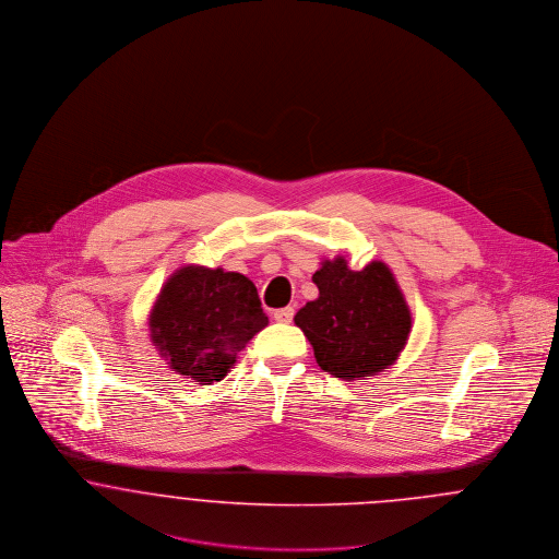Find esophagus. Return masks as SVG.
Listing matches in <instances>:
<instances>
[{
    "instance_id": "34e87169",
    "label": "esophagus",
    "mask_w": 559,
    "mask_h": 559,
    "mask_svg": "<svg viewBox=\"0 0 559 559\" xmlns=\"http://www.w3.org/2000/svg\"><path fill=\"white\" fill-rule=\"evenodd\" d=\"M293 314H295V310H293L292 306H287V308H281V310L274 312V320L283 322V324H289L293 320Z\"/></svg>"
}]
</instances>
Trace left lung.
Wrapping results in <instances>:
<instances>
[{"instance_id": "left-lung-1", "label": "left lung", "mask_w": 559, "mask_h": 559, "mask_svg": "<svg viewBox=\"0 0 559 559\" xmlns=\"http://www.w3.org/2000/svg\"><path fill=\"white\" fill-rule=\"evenodd\" d=\"M312 281L319 297L293 320L314 347L322 371L352 381L399 360L411 333V310L390 267L371 262L349 270L340 255L324 260Z\"/></svg>"}]
</instances>
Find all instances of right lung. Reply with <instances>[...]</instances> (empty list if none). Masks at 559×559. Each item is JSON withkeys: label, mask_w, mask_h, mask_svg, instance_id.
Wrapping results in <instances>:
<instances>
[{"label": "right lung", "mask_w": 559, "mask_h": 559, "mask_svg": "<svg viewBox=\"0 0 559 559\" xmlns=\"http://www.w3.org/2000/svg\"><path fill=\"white\" fill-rule=\"evenodd\" d=\"M267 324L255 285L239 272L185 266L151 310V340L167 365L201 385L222 381L240 349Z\"/></svg>", "instance_id": "right-lung-1"}]
</instances>
